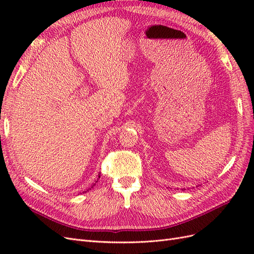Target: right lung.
<instances>
[{
    "label": "right lung",
    "mask_w": 254,
    "mask_h": 254,
    "mask_svg": "<svg viewBox=\"0 0 254 254\" xmlns=\"http://www.w3.org/2000/svg\"><path fill=\"white\" fill-rule=\"evenodd\" d=\"M98 178H101V176H98ZM92 188H93V187H92Z\"/></svg>",
    "instance_id": "obj_1"
}]
</instances>
